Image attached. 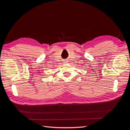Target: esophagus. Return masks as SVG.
Masks as SVG:
<instances>
[{"label":"esophagus","mask_w":130,"mask_h":130,"mask_svg":"<svg viewBox=\"0 0 130 130\" xmlns=\"http://www.w3.org/2000/svg\"><path fill=\"white\" fill-rule=\"evenodd\" d=\"M64 61V63H66L67 62V61Z\"/></svg>","instance_id":"esophagus-1"}]
</instances>
